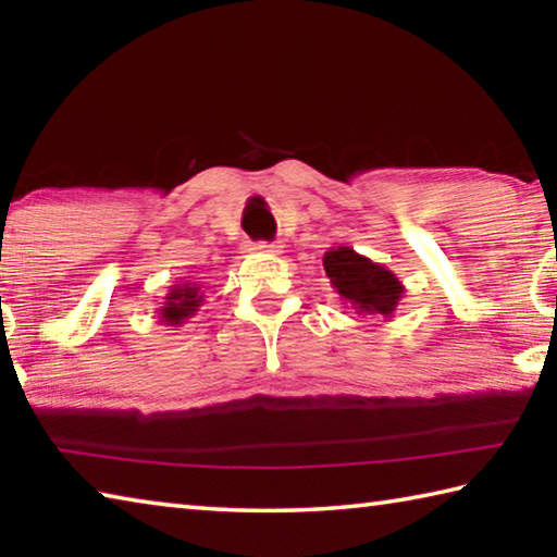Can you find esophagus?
Here are the masks:
<instances>
[{
	"mask_svg": "<svg viewBox=\"0 0 557 557\" xmlns=\"http://www.w3.org/2000/svg\"><path fill=\"white\" fill-rule=\"evenodd\" d=\"M248 252H280V245L275 243H248L245 245Z\"/></svg>",
	"mask_w": 557,
	"mask_h": 557,
	"instance_id": "esophagus-1",
	"label": "esophagus"
}]
</instances>
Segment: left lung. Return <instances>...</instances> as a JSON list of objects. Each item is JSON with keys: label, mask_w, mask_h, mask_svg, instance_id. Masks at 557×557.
I'll list each match as a JSON object with an SVG mask.
<instances>
[{"label": "left lung", "mask_w": 557, "mask_h": 557, "mask_svg": "<svg viewBox=\"0 0 557 557\" xmlns=\"http://www.w3.org/2000/svg\"><path fill=\"white\" fill-rule=\"evenodd\" d=\"M324 270L336 295L356 314L391 319L405 295L403 282L388 268L348 245H336L324 252Z\"/></svg>", "instance_id": "8db88e82"}]
</instances>
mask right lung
Returning <instances> with one entry per match:
<instances>
[{
	"label": "right lung",
	"instance_id": "right-lung-1",
	"mask_svg": "<svg viewBox=\"0 0 557 557\" xmlns=\"http://www.w3.org/2000/svg\"><path fill=\"white\" fill-rule=\"evenodd\" d=\"M203 297V285H199V282L186 280L178 282V285H172L162 307H159V322H164L166 326H182L186 319H191L199 312Z\"/></svg>",
	"mask_w": 557,
	"mask_h": 557
}]
</instances>
